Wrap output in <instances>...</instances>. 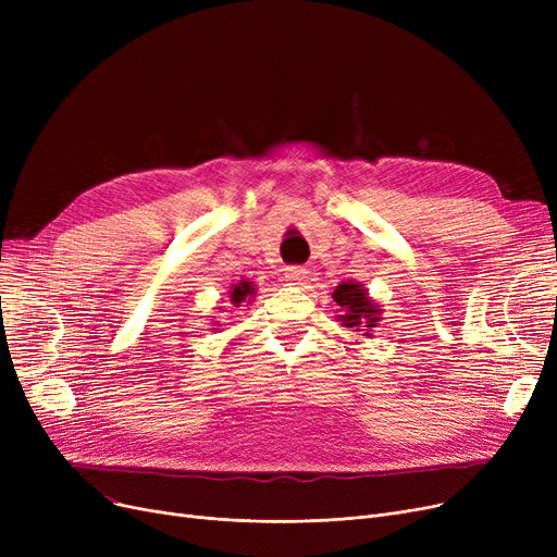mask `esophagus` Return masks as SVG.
I'll return each mask as SVG.
<instances>
[{
    "mask_svg": "<svg viewBox=\"0 0 557 557\" xmlns=\"http://www.w3.org/2000/svg\"><path fill=\"white\" fill-rule=\"evenodd\" d=\"M284 277L288 282H294V284H302V280L307 277V271L302 267H286L284 269Z\"/></svg>",
    "mask_w": 557,
    "mask_h": 557,
    "instance_id": "1",
    "label": "esophagus"
}]
</instances>
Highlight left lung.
I'll use <instances>...</instances> for the list:
<instances>
[{"instance_id": "obj_1", "label": "left lung", "mask_w": 557, "mask_h": 557, "mask_svg": "<svg viewBox=\"0 0 557 557\" xmlns=\"http://www.w3.org/2000/svg\"><path fill=\"white\" fill-rule=\"evenodd\" d=\"M332 298L341 309L338 320L343 327H349L355 332H359L361 327L372 330V327H376L379 320H382L379 318L382 315V309H379V305L374 300L368 298V290L359 282L349 280V282L338 284ZM366 336H370V334L366 332Z\"/></svg>"}]
</instances>
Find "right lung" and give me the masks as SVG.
I'll return each instance as SVG.
<instances>
[{
	"instance_id": "1",
	"label": "right lung",
	"mask_w": 557,
	"mask_h": 557,
	"mask_svg": "<svg viewBox=\"0 0 557 557\" xmlns=\"http://www.w3.org/2000/svg\"><path fill=\"white\" fill-rule=\"evenodd\" d=\"M230 302L234 307H242V302H250L255 298V284L248 280H242L237 284L230 286Z\"/></svg>"
}]
</instances>
